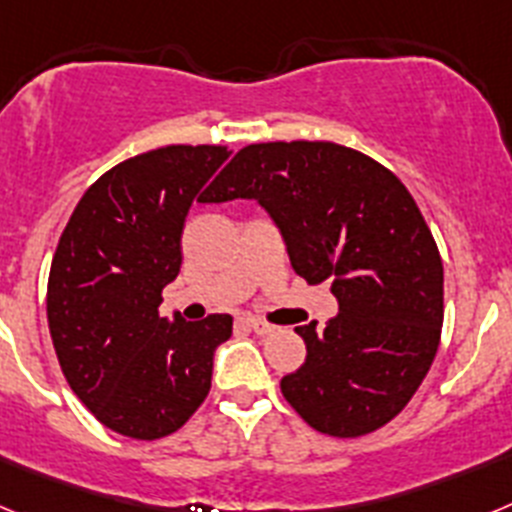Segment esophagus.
Masks as SVG:
<instances>
[{
  "instance_id": "obj_1",
  "label": "esophagus",
  "mask_w": 512,
  "mask_h": 512,
  "mask_svg": "<svg viewBox=\"0 0 512 512\" xmlns=\"http://www.w3.org/2000/svg\"><path fill=\"white\" fill-rule=\"evenodd\" d=\"M238 323L246 325L248 330H253V333H259V336H269L271 330H274V325L266 323V320L261 318H251V315H243V318H238Z\"/></svg>"
}]
</instances>
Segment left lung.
Segmentation results:
<instances>
[{"label":"left lung","instance_id":"obj_1","mask_svg":"<svg viewBox=\"0 0 512 512\" xmlns=\"http://www.w3.org/2000/svg\"><path fill=\"white\" fill-rule=\"evenodd\" d=\"M259 200L307 284L330 279L338 318L295 328L305 364L284 400L333 438L374 433L405 410L436 359L443 264L413 194L387 166L330 140L251 143L202 202Z\"/></svg>","mask_w":512,"mask_h":512}]
</instances>
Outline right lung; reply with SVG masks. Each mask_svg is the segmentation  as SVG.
Here are the masks:
<instances>
[{"mask_svg":"<svg viewBox=\"0 0 512 512\" xmlns=\"http://www.w3.org/2000/svg\"><path fill=\"white\" fill-rule=\"evenodd\" d=\"M228 146H164L104 171L84 192L48 274V328L61 372L120 436H171L205 402L230 315L174 323L161 292L182 269L184 217Z\"/></svg>","mask_w":512,"mask_h":512,"instance_id":"add662e5","label":"right lung"}]
</instances>
